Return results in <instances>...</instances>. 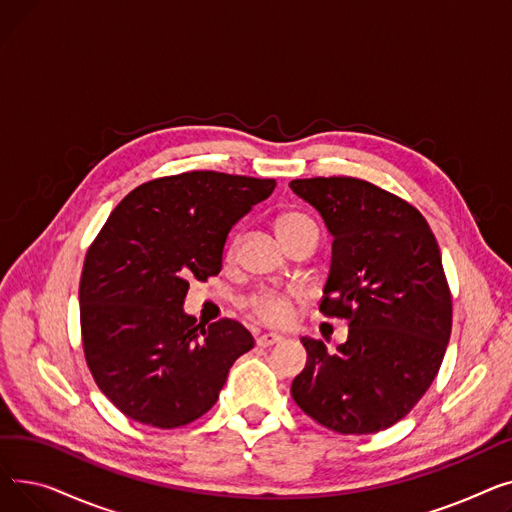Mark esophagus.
Listing matches in <instances>:
<instances>
[{"instance_id":"34e87169","label":"esophagus","mask_w":512,"mask_h":512,"mask_svg":"<svg viewBox=\"0 0 512 512\" xmlns=\"http://www.w3.org/2000/svg\"><path fill=\"white\" fill-rule=\"evenodd\" d=\"M282 340H284V336L274 334V332H267V334L257 336V344H259V346H272V344H278V342H282Z\"/></svg>"}]
</instances>
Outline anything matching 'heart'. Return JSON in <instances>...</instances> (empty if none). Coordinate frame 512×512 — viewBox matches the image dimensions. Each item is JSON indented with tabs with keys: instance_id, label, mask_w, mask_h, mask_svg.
Instances as JSON below:
<instances>
[{
	"instance_id": "b5f03b06",
	"label": "heart",
	"mask_w": 512,
	"mask_h": 512,
	"mask_svg": "<svg viewBox=\"0 0 512 512\" xmlns=\"http://www.w3.org/2000/svg\"><path fill=\"white\" fill-rule=\"evenodd\" d=\"M307 228H315V224L303 213L288 211V213H282L276 220V230L282 240ZM292 303H294L292 294H286L280 290H261L251 299V309L261 321H267V324H282V321H286L292 313Z\"/></svg>"
}]
</instances>
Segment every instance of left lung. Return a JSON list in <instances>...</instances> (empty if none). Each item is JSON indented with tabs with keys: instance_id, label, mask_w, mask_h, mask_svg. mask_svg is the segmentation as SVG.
<instances>
[{
	"instance_id": "1",
	"label": "left lung",
	"mask_w": 512,
	"mask_h": 512,
	"mask_svg": "<svg viewBox=\"0 0 512 512\" xmlns=\"http://www.w3.org/2000/svg\"><path fill=\"white\" fill-rule=\"evenodd\" d=\"M332 234L319 311L348 321V338H301L305 369L294 402L338 434H375L405 417L442 365L452 299L434 232L423 215L371 182L332 176L292 180Z\"/></svg>"
}]
</instances>
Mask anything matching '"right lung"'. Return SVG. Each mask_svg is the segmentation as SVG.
Listing matches in <instances>:
<instances>
[{
  "label": "right lung",
  "instance_id": "right-lung-1",
  "mask_svg": "<svg viewBox=\"0 0 512 512\" xmlns=\"http://www.w3.org/2000/svg\"><path fill=\"white\" fill-rule=\"evenodd\" d=\"M272 178L184 172L128 193L87 251L80 330L99 390L126 417L172 429L205 415L251 351L234 319L184 313L188 282L220 274L228 232L270 197Z\"/></svg>",
  "mask_w": 512,
  "mask_h": 512
}]
</instances>
